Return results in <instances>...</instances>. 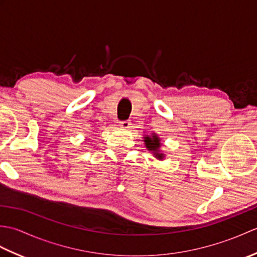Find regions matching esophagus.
<instances>
[{
  "label": "esophagus",
  "mask_w": 257,
  "mask_h": 257,
  "mask_svg": "<svg viewBox=\"0 0 257 257\" xmlns=\"http://www.w3.org/2000/svg\"><path fill=\"white\" fill-rule=\"evenodd\" d=\"M130 124H132V122H130L129 120H124V121H120L119 122V125L122 129H129L130 128Z\"/></svg>",
  "instance_id": "obj_1"
}]
</instances>
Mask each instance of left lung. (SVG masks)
<instances>
[{"label": "left lung", "instance_id": "1", "mask_svg": "<svg viewBox=\"0 0 257 257\" xmlns=\"http://www.w3.org/2000/svg\"><path fill=\"white\" fill-rule=\"evenodd\" d=\"M144 141H145V146L147 150H149L152 152L155 158H157L158 160H163L166 158V155L160 150L161 149V139L159 138V136L155 133H151V135H145L144 136Z\"/></svg>", "mask_w": 257, "mask_h": 257}]
</instances>
